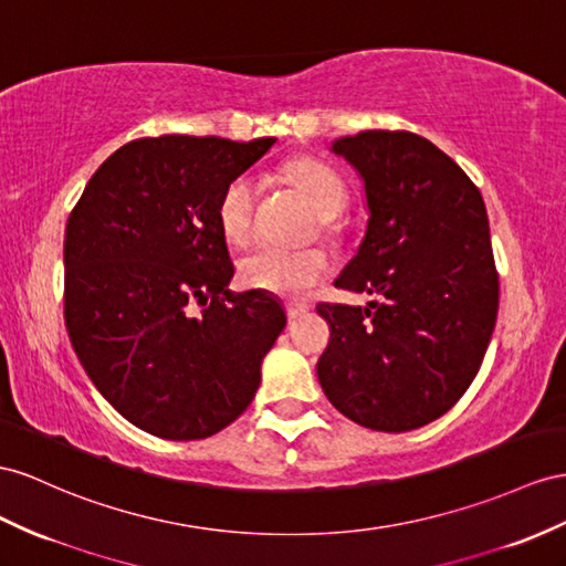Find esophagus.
I'll list each match as a JSON object with an SVG mask.
<instances>
[{"instance_id":"1","label":"esophagus","mask_w":566,"mask_h":566,"mask_svg":"<svg viewBox=\"0 0 566 566\" xmlns=\"http://www.w3.org/2000/svg\"><path fill=\"white\" fill-rule=\"evenodd\" d=\"M284 311H286L289 321H296V317L308 313V303L298 301V298H289V301H284Z\"/></svg>"}]
</instances>
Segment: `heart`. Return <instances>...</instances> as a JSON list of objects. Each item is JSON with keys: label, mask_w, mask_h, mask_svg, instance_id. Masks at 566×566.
Wrapping results in <instances>:
<instances>
[{"label": "heart", "mask_w": 566, "mask_h": 566, "mask_svg": "<svg viewBox=\"0 0 566 566\" xmlns=\"http://www.w3.org/2000/svg\"><path fill=\"white\" fill-rule=\"evenodd\" d=\"M289 177L311 200L323 220H335L349 202V191L339 174L321 159L303 157L289 165ZM258 200V179L243 171L231 179L217 200V222L229 243H245L253 234ZM327 231V227H323ZM329 260L321 249L284 251L274 245H258L239 260V282L255 292L272 296H301L325 280Z\"/></svg>", "instance_id": "heart-1"}]
</instances>
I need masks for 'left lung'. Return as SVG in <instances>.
I'll return each mask as SVG.
<instances>
[{
    "mask_svg": "<svg viewBox=\"0 0 566 566\" xmlns=\"http://www.w3.org/2000/svg\"><path fill=\"white\" fill-rule=\"evenodd\" d=\"M366 184L370 220L337 289L368 308L317 303L329 342L317 380L354 423L407 432L467 392L497 321L500 274L478 186L438 145L370 128L335 143Z\"/></svg>",
    "mask_w": 566,
    "mask_h": 566,
    "instance_id": "8db88e82",
    "label": "left lung"
}]
</instances>
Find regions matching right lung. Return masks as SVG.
<instances>
[{"label": "right lung", "mask_w": 566, "mask_h": 566, "mask_svg": "<svg viewBox=\"0 0 566 566\" xmlns=\"http://www.w3.org/2000/svg\"><path fill=\"white\" fill-rule=\"evenodd\" d=\"M274 138H136L69 214L64 321L114 409L163 440H202L245 411L286 325L277 298L229 292L224 186Z\"/></svg>", "instance_id": "1"}]
</instances>
